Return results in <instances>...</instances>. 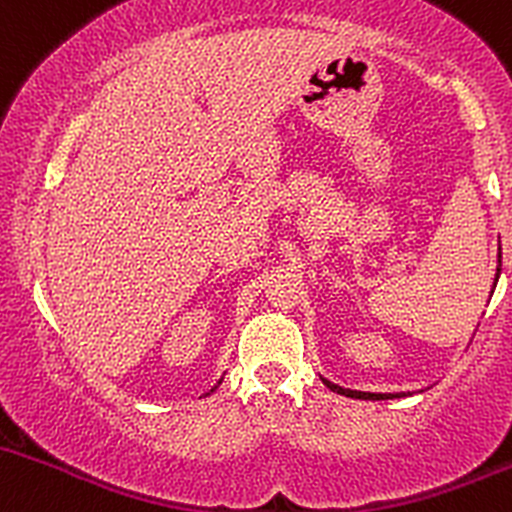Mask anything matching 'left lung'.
<instances>
[{
  "mask_svg": "<svg viewBox=\"0 0 512 512\" xmlns=\"http://www.w3.org/2000/svg\"><path fill=\"white\" fill-rule=\"evenodd\" d=\"M498 275H501V254H498V273H496V283H498ZM326 387L331 389V392L336 394H343V396H350V399H372V401H382V399H394V396H401V394H372V392H355V389H343L338 387V384H331L329 380H324Z\"/></svg>",
  "mask_w": 512,
  "mask_h": 512,
  "instance_id": "left-lung-1",
  "label": "left lung"
}]
</instances>
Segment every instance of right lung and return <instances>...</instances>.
Returning <instances> with one entry per match:
<instances>
[{
  "label": "right lung",
  "instance_id": "obj_1",
  "mask_svg": "<svg viewBox=\"0 0 512 512\" xmlns=\"http://www.w3.org/2000/svg\"><path fill=\"white\" fill-rule=\"evenodd\" d=\"M220 382H222V380H220Z\"/></svg>",
  "mask_w": 512,
  "mask_h": 512
}]
</instances>
